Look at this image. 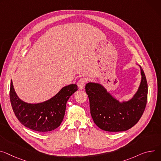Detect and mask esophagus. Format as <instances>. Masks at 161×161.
Here are the masks:
<instances>
[{"label":"esophagus","instance_id":"esophagus-1","mask_svg":"<svg viewBox=\"0 0 161 161\" xmlns=\"http://www.w3.org/2000/svg\"><path fill=\"white\" fill-rule=\"evenodd\" d=\"M86 80L85 78H81V79L78 81L77 84H78V86L79 89L82 90V89H83V87H84V86H85V83H86Z\"/></svg>","mask_w":161,"mask_h":161}]
</instances>
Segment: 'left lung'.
<instances>
[{"mask_svg": "<svg viewBox=\"0 0 161 161\" xmlns=\"http://www.w3.org/2000/svg\"><path fill=\"white\" fill-rule=\"evenodd\" d=\"M137 65L140 67L141 82L137 92L128 100L120 101L99 83L91 81L86 84L92 118L100 129L108 131H126L141 118L147 105L148 84L142 67Z\"/></svg>", "mask_w": 161, "mask_h": 161, "instance_id": "1", "label": "left lung"}]
</instances>
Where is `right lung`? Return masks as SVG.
<instances>
[{"label":"right lung","mask_w":161,"mask_h":161,"mask_svg":"<svg viewBox=\"0 0 161 161\" xmlns=\"http://www.w3.org/2000/svg\"><path fill=\"white\" fill-rule=\"evenodd\" d=\"M77 88L76 84L69 85L46 101L29 103L18 96L11 80L10 101L14 114L24 126L35 131L46 132L60 125L64 118L67 102L78 90Z\"/></svg>","instance_id":"1"}]
</instances>
